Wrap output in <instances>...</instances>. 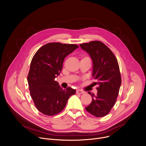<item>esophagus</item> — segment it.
Returning a JSON list of instances; mask_svg holds the SVG:
<instances>
[{
	"mask_svg": "<svg viewBox=\"0 0 146 146\" xmlns=\"http://www.w3.org/2000/svg\"><path fill=\"white\" fill-rule=\"evenodd\" d=\"M85 92L81 90H76V94H83Z\"/></svg>",
	"mask_w": 146,
	"mask_h": 146,
	"instance_id": "1",
	"label": "esophagus"
}]
</instances>
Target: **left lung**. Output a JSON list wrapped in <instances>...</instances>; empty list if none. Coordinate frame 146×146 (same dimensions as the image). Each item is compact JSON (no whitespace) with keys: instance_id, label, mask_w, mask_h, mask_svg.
Segmentation results:
<instances>
[{"instance_id":"1","label":"left lung","mask_w":146,"mask_h":146,"mask_svg":"<svg viewBox=\"0 0 146 146\" xmlns=\"http://www.w3.org/2000/svg\"><path fill=\"white\" fill-rule=\"evenodd\" d=\"M93 61L92 76L97 80L98 93L91 95L92 101L85 108L96 117L107 115L115 104L121 85V76L118 62L115 55L103 42L98 40L80 44Z\"/></svg>"}]
</instances>
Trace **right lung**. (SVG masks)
<instances>
[{
  "label": "right lung",
  "instance_id": "1",
  "mask_svg": "<svg viewBox=\"0 0 146 146\" xmlns=\"http://www.w3.org/2000/svg\"><path fill=\"white\" fill-rule=\"evenodd\" d=\"M78 47L75 44L48 43L32 58L27 80L31 98L42 114L48 116L58 114L70 97L75 94L76 90L70 87L63 90L54 79L62 70L64 58Z\"/></svg>",
  "mask_w": 146,
  "mask_h": 146
}]
</instances>
